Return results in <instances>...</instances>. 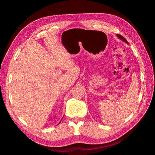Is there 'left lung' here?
<instances>
[{
  "instance_id": "1",
  "label": "left lung",
  "mask_w": 155,
  "mask_h": 155,
  "mask_svg": "<svg viewBox=\"0 0 155 155\" xmlns=\"http://www.w3.org/2000/svg\"><path fill=\"white\" fill-rule=\"evenodd\" d=\"M117 37H118V38H119L120 39V40H122L123 41H124V42H126V43H127V44H128V42H127V41L126 39H125V38L123 37V36H121V35H117Z\"/></svg>"
}]
</instances>
